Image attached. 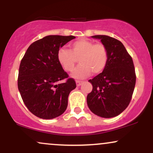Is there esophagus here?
<instances>
[{
  "instance_id": "esophagus-1",
  "label": "esophagus",
  "mask_w": 153,
  "mask_h": 153,
  "mask_svg": "<svg viewBox=\"0 0 153 153\" xmlns=\"http://www.w3.org/2000/svg\"><path fill=\"white\" fill-rule=\"evenodd\" d=\"M82 81H80V80H76V85L77 86H80L82 84Z\"/></svg>"
}]
</instances>
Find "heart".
Returning <instances> with one entry per match:
<instances>
[{
    "instance_id": "heart-1",
    "label": "heart",
    "mask_w": 153,
    "mask_h": 153,
    "mask_svg": "<svg viewBox=\"0 0 153 153\" xmlns=\"http://www.w3.org/2000/svg\"><path fill=\"white\" fill-rule=\"evenodd\" d=\"M71 50L61 47L57 51L58 62L65 71L74 69L77 59L80 65L73 71L72 76L82 79L89 76L91 72L99 74L104 71L108 63V54L106 47L101 43L94 44L91 40L81 39L70 45Z\"/></svg>"
}]
</instances>
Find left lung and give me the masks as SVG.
Listing matches in <instances>:
<instances>
[{"label":"left lung","mask_w":153,"mask_h":153,"mask_svg":"<svg viewBox=\"0 0 153 153\" xmlns=\"http://www.w3.org/2000/svg\"><path fill=\"white\" fill-rule=\"evenodd\" d=\"M108 51V59L102 73L88 81L93 89L87 103L93 113L103 118L120 114L130 103L136 83L132 58L120 41L106 35H95Z\"/></svg>","instance_id":"8db88e82"}]
</instances>
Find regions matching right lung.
Returning a JSON list of instances; mask_svg holds the SVG:
<instances>
[{
    "label": "right lung",
    "mask_w": 153,
    "mask_h": 153,
    "mask_svg": "<svg viewBox=\"0 0 153 153\" xmlns=\"http://www.w3.org/2000/svg\"><path fill=\"white\" fill-rule=\"evenodd\" d=\"M75 38L45 36L31 44L21 61L19 91L28 109L37 117L54 119L66 110L68 96L76 83L59 65L57 54L60 47ZM65 79V82L59 83Z\"/></svg>",
    "instance_id": "right-lung-1"
}]
</instances>
